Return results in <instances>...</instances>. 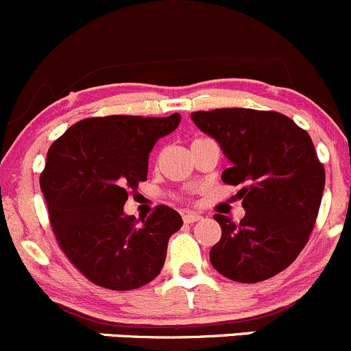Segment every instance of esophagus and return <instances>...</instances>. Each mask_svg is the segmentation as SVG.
I'll use <instances>...</instances> for the list:
<instances>
[{
  "mask_svg": "<svg viewBox=\"0 0 351 351\" xmlns=\"http://www.w3.org/2000/svg\"><path fill=\"white\" fill-rule=\"evenodd\" d=\"M182 219H184V222H187V224H192V222L201 221L202 216L199 213H186V214H182Z\"/></svg>",
  "mask_w": 351,
  "mask_h": 351,
  "instance_id": "1",
  "label": "esophagus"
}]
</instances>
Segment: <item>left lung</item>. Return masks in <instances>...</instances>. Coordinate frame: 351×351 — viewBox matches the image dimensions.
I'll list each match as a JSON object with an SVG mask.
<instances>
[{"label": "left lung", "instance_id": "1", "mask_svg": "<svg viewBox=\"0 0 351 351\" xmlns=\"http://www.w3.org/2000/svg\"><path fill=\"white\" fill-rule=\"evenodd\" d=\"M191 119L231 160L221 179L243 186L237 197L246 209L239 222L214 216L222 234L210 265L237 282L273 278L306 246L322 204L325 167L311 137L278 112L216 108Z\"/></svg>", "mask_w": 351, "mask_h": 351}]
</instances>
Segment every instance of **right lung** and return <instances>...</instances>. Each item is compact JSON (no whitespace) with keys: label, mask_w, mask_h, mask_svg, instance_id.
Wrapping results in <instances>:
<instances>
[{"label":"right lung","mask_w":351,"mask_h":351,"mask_svg":"<svg viewBox=\"0 0 351 351\" xmlns=\"http://www.w3.org/2000/svg\"><path fill=\"white\" fill-rule=\"evenodd\" d=\"M171 117H92L51 144L40 187L51 228L71 265L101 288L129 291L160 273L182 217L157 206L137 226L123 213L129 191L147 180L149 154L177 129Z\"/></svg>","instance_id":"right-lung-1"}]
</instances>
